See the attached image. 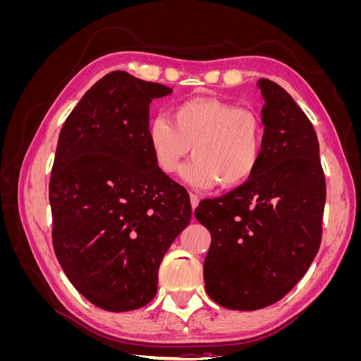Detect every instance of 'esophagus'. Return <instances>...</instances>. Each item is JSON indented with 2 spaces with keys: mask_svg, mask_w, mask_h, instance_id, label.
Instances as JSON below:
<instances>
[{
  "mask_svg": "<svg viewBox=\"0 0 361 361\" xmlns=\"http://www.w3.org/2000/svg\"><path fill=\"white\" fill-rule=\"evenodd\" d=\"M190 202H191V207H192V209H195V207L199 206V202H200L199 195H197V194H190Z\"/></svg>",
  "mask_w": 361,
  "mask_h": 361,
  "instance_id": "obj_1",
  "label": "esophagus"
}]
</instances>
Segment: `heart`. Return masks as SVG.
I'll use <instances>...</instances> for the list:
<instances>
[{
	"mask_svg": "<svg viewBox=\"0 0 361 361\" xmlns=\"http://www.w3.org/2000/svg\"><path fill=\"white\" fill-rule=\"evenodd\" d=\"M171 118L157 117L147 128V141L157 167L178 173L192 147L194 159L183 176L197 188H235L256 171L264 152L262 117L236 104L194 97L174 106Z\"/></svg>",
	"mask_w": 361,
	"mask_h": 361,
	"instance_id": "b5f03b06",
	"label": "heart"
}]
</instances>
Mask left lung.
Here are the masks:
<instances>
[{
    "label": "left lung",
    "instance_id": "obj_1",
    "mask_svg": "<svg viewBox=\"0 0 361 361\" xmlns=\"http://www.w3.org/2000/svg\"><path fill=\"white\" fill-rule=\"evenodd\" d=\"M265 138L256 171L238 188L194 211L211 232L203 277L226 309L257 310L280 301L318 253L325 179L309 117L274 81L260 78Z\"/></svg>",
    "mask_w": 361,
    "mask_h": 361
}]
</instances>
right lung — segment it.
<instances>
[{
  "mask_svg": "<svg viewBox=\"0 0 361 361\" xmlns=\"http://www.w3.org/2000/svg\"><path fill=\"white\" fill-rule=\"evenodd\" d=\"M171 93L105 75L64 122L49 180L52 245L73 288L106 312L155 297L166 251L190 224V195L155 164L149 105Z\"/></svg>",
  "mask_w": 361,
  "mask_h": 361,
  "instance_id": "1",
  "label": "right lung"
}]
</instances>
